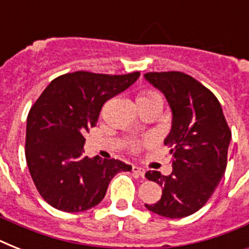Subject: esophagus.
<instances>
[{"label": "esophagus", "instance_id": "1", "mask_svg": "<svg viewBox=\"0 0 249 249\" xmlns=\"http://www.w3.org/2000/svg\"><path fill=\"white\" fill-rule=\"evenodd\" d=\"M132 170H133V173L137 174V176H140V177H144L143 168H141V166H138V165H133Z\"/></svg>", "mask_w": 249, "mask_h": 249}]
</instances>
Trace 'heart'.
Masks as SVG:
<instances>
[{
  "label": "heart",
  "instance_id": "1",
  "mask_svg": "<svg viewBox=\"0 0 249 249\" xmlns=\"http://www.w3.org/2000/svg\"><path fill=\"white\" fill-rule=\"evenodd\" d=\"M156 101L163 103V98L158 91H154V90H146V91H142V93L138 95V102H151Z\"/></svg>",
  "mask_w": 249,
  "mask_h": 249
}]
</instances>
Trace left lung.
<instances>
[{
  "mask_svg": "<svg viewBox=\"0 0 249 249\" xmlns=\"http://www.w3.org/2000/svg\"><path fill=\"white\" fill-rule=\"evenodd\" d=\"M143 77L164 94L172 111V128L164 143L170 148L173 166L170 176L146 173L163 187V195L144 207L168 218L187 217L208 201L224 177L231 132L218 99L191 76L150 72Z\"/></svg>",
  "mask_w": 249,
  "mask_h": 249,
  "instance_id": "8db88e82",
  "label": "left lung"
}]
</instances>
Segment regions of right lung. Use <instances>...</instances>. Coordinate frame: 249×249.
I'll return each mask as SVG.
<instances>
[{"mask_svg": "<svg viewBox=\"0 0 249 249\" xmlns=\"http://www.w3.org/2000/svg\"><path fill=\"white\" fill-rule=\"evenodd\" d=\"M140 72L109 76L73 72L49 84L27 119L25 159L38 193L63 212H83L103 200L109 182L132 165L88 158L85 132L97 125L102 106L123 93Z\"/></svg>", "mask_w": 249, "mask_h": 249, "instance_id": "1", "label": "right lung"}]
</instances>
